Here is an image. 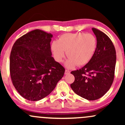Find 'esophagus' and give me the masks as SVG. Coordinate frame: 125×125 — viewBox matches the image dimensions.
Listing matches in <instances>:
<instances>
[{
    "instance_id": "34e87169",
    "label": "esophagus",
    "mask_w": 125,
    "mask_h": 125,
    "mask_svg": "<svg viewBox=\"0 0 125 125\" xmlns=\"http://www.w3.org/2000/svg\"><path fill=\"white\" fill-rule=\"evenodd\" d=\"M69 73H70V71H67V70H65V72H64V74H69Z\"/></svg>"
}]
</instances>
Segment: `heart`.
<instances>
[{"instance_id":"obj_1","label":"heart","mask_w":125,"mask_h":125,"mask_svg":"<svg viewBox=\"0 0 125 125\" xmlns=\"http://www.w3.org/2000/svg\"><path fill=\"white\" fill-rule=\"evenodd\" d=\"M97 47V40L91 33H76L63 34L58 41H54L51 49L55 60L62 62L65 57V52L69 58L66 62L67 67H73L76 64L81 66L91 61Z\"/></svg>"}]
</instances>
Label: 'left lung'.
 <instances>
[{
  "label": "left lung",
  "instance_id": "8db88e82",
  "mask_svg": "<svg viewBox=\"0 0 125 125\" xmlns=\"http://www.w3.org/2000/svg\"><path fill=\"white\" fill-rule=\"evenodd\" d=\"M97 47L92 59L82 68L71 72L74 81L72 89L89 100L102 97L109 90L114 80L116 55L112 42L99 30L92 28Z\"/></svg>",
  "mask_w": 125,
  "mask_h": 125
}]
</instances>
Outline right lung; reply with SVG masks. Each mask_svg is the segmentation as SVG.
<instances>
[{
  "label": "right lung",
  "instance_id": "obj_1",
  "mask_svg": "<svg viewBox=\"0 0 125 125\" xmlns=\"http://www.w3.org/2000/svg\"><path fill=\"white\" fill-rule=\"evenodd\" d=\"M53 35L36 29L16 40L10 56L12 83L26 99L38 101L49 95L65 69L52 56Z\"/></svg>",
  "mask_w": 125,
  "mask_h": 125
}]
</instances>
